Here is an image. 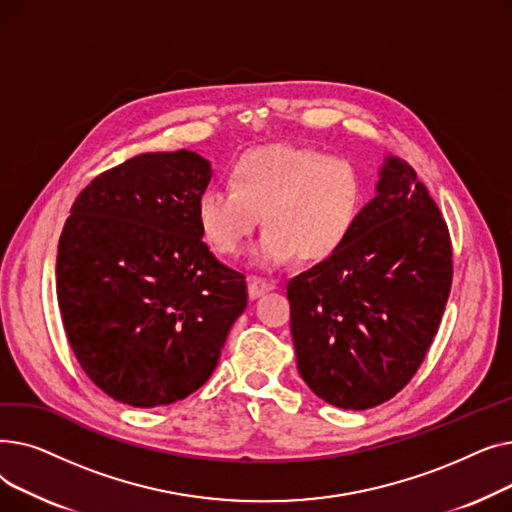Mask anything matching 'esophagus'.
Listing matches in <instances>:
<instances>
[{
	"label": "esophagus",
	"mask_w": 512,
	"mask_h": 512,
	"mask_svg": "<svg viewBox=\"0 0 512 512\" xmlns=\"http://www.w3.org/2000/svg\"><path fill=\"white\" fill-rule=\"evenodd\" d=\"M272 288H274V282H267V280H261V278H251L249 280V297L257 299V297H261L263 292L272 290Z\"/></svg>",
	"instance_id": "34e87169"
}]
</instances>
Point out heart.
Listing matches in <instances>:
<instances>
[{
    "instance_id": "obj_1",
    "label": "heart",
    "mask_w": 512,
    "mask_h": 512,
    "mask_svg": "<svg viewBox=\"0 0 512 512\" xmlns=\"http://www.w3.org/2000/svg\"><path fill=\"white\" fill-rule=\"evenodd\" d=\"M230 186H207L197 197V222L209 247L224 257L245 249L259 213L265 228L253 261L276 267L292 255L319 263L351 238L365 203L359 170L348 159L292 145L240 153Z\"/></svg>"
}]
</instances>
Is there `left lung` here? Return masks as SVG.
Returning <instances> with one entry per match:
<instances>
[{
    "label": "left lung",
    "mask_w": 512,
    "mask_h": 512,
    "mask_svg": "<svg viewBox=\"0 0 512 512\" xmlns=\"http://www.w3.org/2000/svg\"><path fill=\"white\" fill-rule=\"evenodd\" d=\"M450 284L440 209L407 161L388 155L346 245L286 286L301 378L338 409L390 400L423 363Z\"/></svg>",
    "instance_id": "left-lung-1"
}]
</instances>
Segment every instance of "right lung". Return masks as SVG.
I'll use <instances>...</instances> for the list:
<instances>
[{"mask_svg": "<svg viewBox=\"0 0 512 512\" xmlns=\"http://www.w3.org/2000/svg\"><path fill=\"white\" fill-rule=\"evenodd\" d=\"M211 180L195 151L143 153L80 193L58 245V303L72 351L107 396L172 405L213 373L247 307L245 276L197 222Z\"/></svg>", "mask_w": 512, "mask_h": 512, "instance_id": "right-lung-1", "label": "right lung"}]
</instances>
